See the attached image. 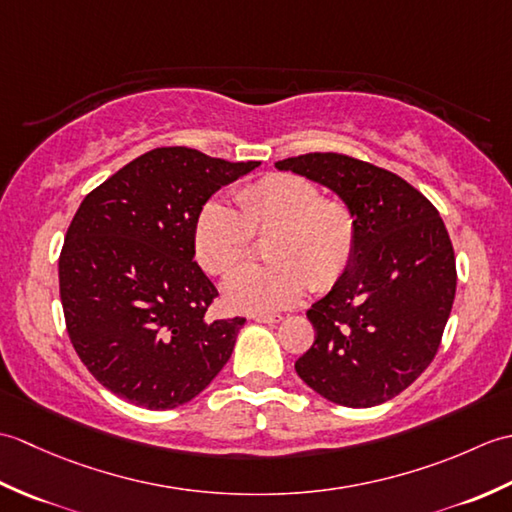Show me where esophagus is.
<instances>
[{
	"label": "esophagus",
	"instance_id": "esophagus-1",
	"mask_svg": "<svg viewBox=\"0 0 512 512\" xmlns=\"http://www.w3.org/2000/svg\"><path fill=\"white\" fill-rule=\"evenodd\" d=\"M253 321L257 323H277L281 321L279 314H253Z\"/></svg>",
	"mask_w": 512,
	"mask_h": 512
}]
</instances>
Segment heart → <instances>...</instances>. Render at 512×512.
<instances>
[{"instance_id": "heart-1", "label": "heart", "mask_w": 512, "mask_h": 512, "mask_svg": "<svg viewBox=\"0 0 512 512\" xmlns=\"http://www.w3.org/2000/svg\"><path fill=\"white\" fill-rule=\"evenodd\" d=\"M235 204L206 200L195 217L193 248L206 273L226 275L250 257L255 237L270 264L235 270L224 286L228 308L246 314L284 310L308 288H334L356 253V213L343 198L323 195L319 182L279 171L244 184Z\"/></svg>"}]
</instances>
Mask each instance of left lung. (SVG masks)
I'll list each match as a JSON object with an SVG mask.
<instances>
[{"label": "left lung", "mask_w": 512, "mask_h": 512, "mask_svg": "<svg viewBox=\"0 0 512 512\" xmlns=\"http://www.w3.org/2000/svg\"><path fill=\"white\" fill-rule=\"evenodd\" d=\"M336 191L356 213L354 262L308 310L314 343L295 363L336 405L374 407L436 356L455 299V253L442 217L396 173L334 151L275 162Z\"/></svg>", "instance_id": "1"}]
</instances>
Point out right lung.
Instances as JSON below:
<instances>
[{
	"label": "right lung",
	"instance_id": "1",
	"mask_svg": "<svg viewBox=\"0 0 512 512\" xmlns=\"http://www.w3.org/2000/svg\"><path fill=\"white\" fill-rule=\"evenodd\" d=\"M257 165L158 147L85 195L59 255V292L76 354L112 394L180 407L231 358L246 319H206L217 290L193 262V226L217 189Z\"/></svg>",
	"mask_w": 512,
	"mask_h": 512
}]
</instances>
